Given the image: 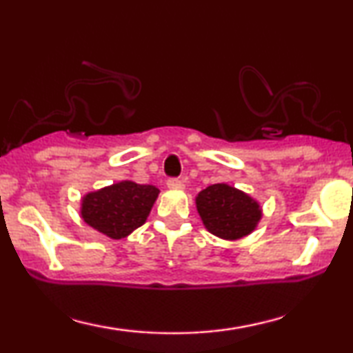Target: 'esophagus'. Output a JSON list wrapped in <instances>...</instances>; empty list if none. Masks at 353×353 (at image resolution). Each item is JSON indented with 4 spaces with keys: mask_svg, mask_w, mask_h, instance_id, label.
Here are the masks:
<instances>
[{
    "mask_svg": "<svg viewBox=\"0 0 353 353\" xmlns=\"http://www.w3.org/2000/svg\"><path fill=\"white\" fill-rule=\"evenodd\" d=\"M167 186L168 190H183V188H185V183L178 180V178H170V180L167 181Z\"/></svg>",
    "mask_w": 353,
    "mask_h": 353,
    "instance_id": "1",
    "label": "esophagus"
}]
</instances>
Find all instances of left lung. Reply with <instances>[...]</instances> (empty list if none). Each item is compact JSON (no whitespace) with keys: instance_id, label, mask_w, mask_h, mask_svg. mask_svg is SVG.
<instances>
[{"instance_id":"8db88e82","label":"left lung","mask_w":353,"mask_h":353,"mask_svg":"<svg viewBox=\"0 0 353 353\" xmlns=\"http://www.w3.org/2000/svg\"><path fill=\"white\" fill-rule=\"evenodd\" d=\"M196 207L205 228L228 241L250 234L262 219L259 202L226 183H216L202 190L196 197Z\"/></svg>"}]
</instances>
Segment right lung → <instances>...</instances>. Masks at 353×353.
Returning <instances> with one entry per match:
<instances>
[{
    "label": "right lung",
    "mask_w": 353,
    "mask_h": 353,
    "mask_svg": "<svg viewBox=\"0 0 353 353\" xmlns=\"http://www.w3.org/2000/svg\"><path fill=\"white\" fill-rule=\"evenodd\" d=\"M159 192L152 185H138L130 180L114 183L85 194L81 199V219L109 238H127L144 225Z\"/></svg>",
    "instance_id": "1"
}]
</instances>
